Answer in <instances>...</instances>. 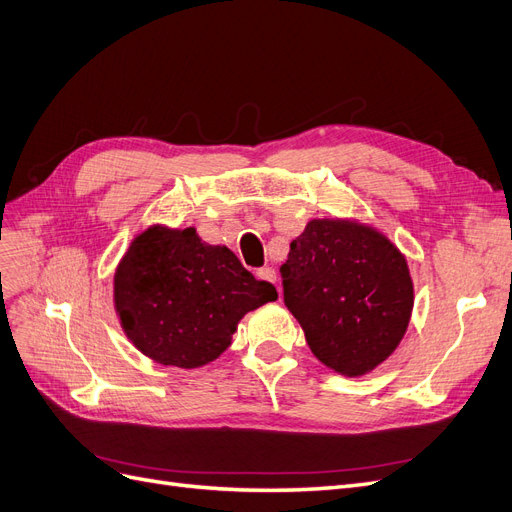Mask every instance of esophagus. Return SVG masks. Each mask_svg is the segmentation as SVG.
I'll list each match as a JSON object with an SVG mask.
<instances>
[{"label": "esophagus", "mask_w": 512, "mask_h": 512, "mask_svg": "<svg viewBox=\"0 0 512 512\" xmlns=\"http://www.w3.org/2000/svg\"><path fill=\"white\" fill-rule=\"evenodd\" d=\"M257 278L266 280V282H276V272L272 268H259L257 270Z\"/></svg>", "instance_id": "1"}]
</instances>
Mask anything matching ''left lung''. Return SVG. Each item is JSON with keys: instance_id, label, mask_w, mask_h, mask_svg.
<instances>
[{"instance_id": "obj_1", "label": "left lung", "mask_w": 512, "mask_h": 512, "mask_svg": "<svg viewBox=\"0 0 512 512\" xmlns=\"http://www.w3.org/2000/svg\"><path fill=\"white\" fill-rule=\"evenodd\" d=\"M280 272L287 308L331 371L367 375L399 348L413 312V280L399 246L371 223L308 221Z\"/></svg>"}]
</instances>
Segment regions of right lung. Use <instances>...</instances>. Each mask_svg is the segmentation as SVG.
<instances>
[{
  "instance_id": "add662e5",
  "label": "right lung",
  "mask_w": 512,
  "mask_h": 512,
  "mask_svg": "<svg viewBox=\"0 0 512 512\" xmlns=\"http://www.w3.org/2000/svg\"><path fill=\"white\" fill-rule=\"evenodd\" d=\"M266 280L242 268L196 227L147 225L113 274V308L128 342L164 367L198 369L232 346L246 312L276 301Z\"/></svg>"
}]
</instances>
